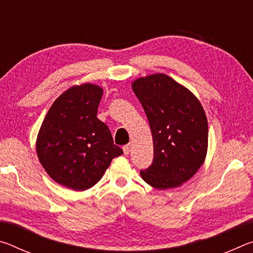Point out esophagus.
<instances>
[{
    "label": "esophagus",
    "mask_w": 253,
    "mask_h": 253,
    "mask_svg": "<svg viewBox=\"0 0 253 253\" xmlns=\"http://www.w3.org/2000/svg\"><path fill=\"white\" fill-rule=\"evenodd\" d=\"M123 151H124V154H125V155H128V154L130 153V144L125 145V146L123 147Z\"/></svg>",
    "instance_id": "obj_1"
}]
</instances>
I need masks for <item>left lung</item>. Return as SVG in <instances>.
Segmentation results:
<instances>
[{
    "label": "left lung",
    "instance_id": "obj_1",
    "mask_svg": "<svg viewBox=\"0 0 253 253\" xmlns=\"http://www.w3.org/2000/svg\"><path fill=\"white\" fill-rule=\"evenodd\" d=\"M132 90L146 114L154 158L140 176L166 190L182 185L203 164L208 149V121L196 97L163 74L134 81Z\"/></svg>",
    "mask_w": 253,
    "mask_h": 253
}]
</instances>
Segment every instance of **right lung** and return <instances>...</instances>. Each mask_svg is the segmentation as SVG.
I'll list each match as a JSON object with an SVG mask.
<instances>
[{
    "label": "right lung",
    "instance_id": "obj_1",
    "mask_svg": "<svg viewBox=\"0 0 253 253\" xmlns=\"http://www.w3.org/2000/svg\"><path fill=\"white\" fill-rule=\"evenodd\" d=\"M102 89L84 84L63 92L51 106L38 135L37 153L51 178L75 191L100 181L123 149L97 118Z\"/></svg>",
    "mask_w": 253,
    "mask_h": 253
}]
</instances>
